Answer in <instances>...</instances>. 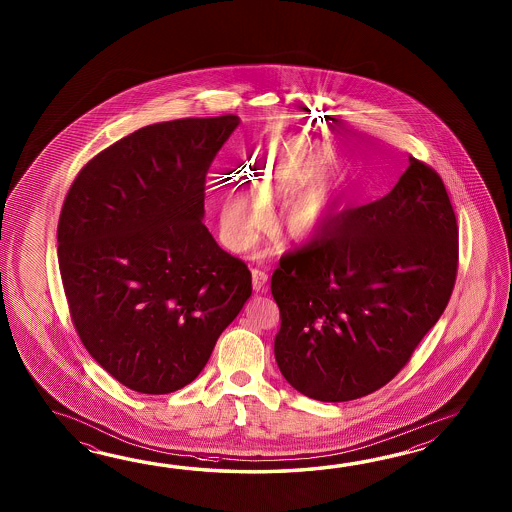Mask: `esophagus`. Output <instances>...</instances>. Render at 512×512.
<instances>
[{"label": "esophagus", "instance_id": "34e87169", "mask_svg": "<svg viewBox=\"0 0 512 512\" xmlns=\"http://www.w3.org/2000/svg\"><path fill=\"white\" fill-rule=\"evenodd\" d=\"M267 272L260 271V269H252V287L254 291H265L267 289Z\"/></svg>", "mask_w": 512, "mask_h": 512}]
</instances>
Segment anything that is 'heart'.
Wrapping results in <instances>:
<instances>
[{"instance_id": "obj_1", "label": "heart", "mask_w": 512, "mask_h": 512, "mask_svg": "<svg viewBox=\"0 0 512 512\" xmlns=\"http://www.w3.org/2000/svg\"><path fill=\"white\" fill-rule=\"evenodd\" d=\"M333 161V152L318 142H276L252 168L254 186H234L221 203V227L232 249L251 247L267 223L272 205L283 203L276 230L291 241L322 234L333 212V183L318 179Z\"/></svg>"}]
</instances>
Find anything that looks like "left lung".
Masks as SVG:
<instances>
[{
  "instance_id": "1",
  "label": "left lung",
  "mask_w": 512,
  "mask_h": 512,
  "mask_svg": "<svg viewBox=\"0 0 512 512\" xmlns=\"http://www.w3.org/2000/svg\"><path fill=\"white\" fill-rule=\"evenodd\" d=\"M408 163L390 194L344 210L272 272L274 357L316 401H353L392 381L450 300L456 214L434 168Z\"/></svg>"
}]
</instances>
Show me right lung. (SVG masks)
Wrapping results in <instances>:
<instances>
[{
  "instance_id": "add662e5",
  "label": "right lung",
  "mask_w": 512,
  "mask_h": 512,
  "mask_svg": "<svg viewBox=\"0 0 512 512\" xmlns=\"http://www.w3.org/2000/svg\"><path fill=\"white\" fill-rule=\"evenodd\" d=\"M240 117L159 122L95 155L67 192L58 265L89 355L133 392L181 390L251 298L205 223L208 168Z\"/></svg>"
}]
</instances>
